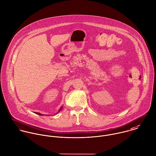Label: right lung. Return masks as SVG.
<instances>
[{
    "label": "right lung",
    "instance_id": "1",
    "mask_svg": "<svg viewBox=\"0 0 156 156\" xmlns=\"http://www.w3.org/2000/svg\"><path fill=\"white\" fill-rule=\"evenodd\" d=\"M62 108H60V109H59V111H60V110L62 109ZM35 113H36V114H39V115H42L41 113H39V112H35Z\"/></svg>",
    "mask_w": 156,
    "mask_h": 156
}]
</instances>
